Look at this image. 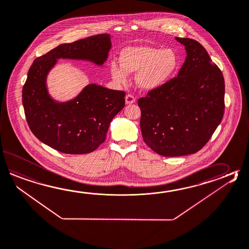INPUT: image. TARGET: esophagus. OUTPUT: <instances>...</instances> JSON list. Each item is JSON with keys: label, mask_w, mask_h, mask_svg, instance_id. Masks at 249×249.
Wrapping results in <instances>:
<instances>
[{"label": "esophagus", "mask_w": 249, "mask_h": 249, "mask_svg": "<svg viewBox=\"0 0 249 249\" xmlns=\"http://www.w3.org/2000/svg\"><path fill=\"white\" fill-rule=\"evenodd\" d=\"M125 101H126L127 105H131V104H134L136 102V98L131 94H127L126 97H125Z\"/></svg>", "instance_id": "esophagus-1"}]
</instances>
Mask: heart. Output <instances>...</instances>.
Returning a JSON list of instances; mask_svg holds the SVG:
<instances>
[{
  "instance_id": "obj_1",
  "label": "heart",
  "mask_w": 249,
  "mask_h": 249,
  "mask_svg": "<svg viewBox=\"0 0 249 249\" xmlns=\"http://www.w3.org/2000/svg\"><path fill=\"white\" fill-rule=\"evenodd\" d=\"M121 64L112 62L111 72L114 81L125 83L129 72H137V85L153 90L166 84L178 71L180 60L171 48L160 49L150 46L127 47L121 52Z\"/></svg>"
}]
</instances>
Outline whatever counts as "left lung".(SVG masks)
<instances>
[{
    "label": "left lung",
    "instance_id": "left-lung-1",
    "mask_svg": "<svg viewBox=\"0 0 249 249\" xmlns=\"http://www.w3.org/2000/svg\"><path fill=\"white\" fill-rule=\"evenodd\" d=\"M183 44L186 58L178 77L138 99L142 139L153 152L178 157L198 152L222 122L224 79L199 42Z\"/></svg>",
    "mask_w": 249,
    "mask_h": 249
}]
</instances>
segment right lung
I'll return each mask as SVG.
<instances>
[{
	"instance_id": "right-lung-1",
	"label": "right lung",
	"mask_w": 249,
	"mask_h": 249,
	"mask_svg": "<svg viewBox=\"0 0 249 249\" xmlns=\"http://www.w3.org/2000/svg\"><path fill=\"white\" fill-rule=\"evenodd\" d=\"M111 48V36L102 34L60 44L34 61L22 102L31 131L41 142L67 154L89 153L105 142L112 119L125 106V92L89 84L73 99L57 102L49 94L46 81L57 59L102 66Z\"/></svg>"
}]
</instances>
